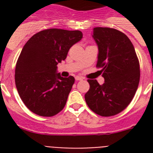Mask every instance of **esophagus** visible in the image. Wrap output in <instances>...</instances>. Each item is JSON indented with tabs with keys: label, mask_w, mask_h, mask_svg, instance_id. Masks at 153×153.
<instances>
[{
	"label": "esophagus",
	"mask_w": 153,
	"mask_h": 153,
	"mask_svg": "<svg viewBox=\"0 0 153 153\" xmlns=\"http://www.w3.org/2000/svg\"><path fill=\"white\" fill-rule=\"evenodd\" d=\"M82 79H83V78H82V77L80 76L75 77V80H76V81H80V80H82Z\"/></svg>",
	"instance_id": "obj_1"
}]
</instances>
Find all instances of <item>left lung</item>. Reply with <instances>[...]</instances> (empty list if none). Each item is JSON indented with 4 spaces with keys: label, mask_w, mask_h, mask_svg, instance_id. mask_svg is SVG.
<instances>
[{
    "label": "left lung",
    "mask_w": 153,
    "mask_h": 153,
    "mask_svg": "<svg viewBox=\"0 0 153 153\" xmlns=\"http://www.w3.org/2000/svg\"><path fill=\"white\" fill-rule=\"evenodd\" d=\"M92 37L98 45L97 67H102V85L88 79L85 94L89 108L102 117L114 116L126 109L133 98L140 81V66L128 36L118 30L94 27Z\"/></svg>",
    "instance_id": "8db88e82"
}]
</instances>
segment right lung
I'll list each match as a JSON object with an SVG mask.
<instances>
[{
    "label": "right lung",
    "mask_w": 153,
    "mask_h": 153,
    "mask_svg": "<svg viewBox=\"0 0 153 153\" xmlns=\"http://www.w3.org/2000/svg\"><path fill=\"white\" fill-rule=\"evenodd\" d=\"M82 38L80 31L51 28L32 36L16 65L15 82L21 100L34 114L54 116L64 108L74 78H63L57 64Z\"/></svg>",
    "instance_id": "1"
}]
</instances>
